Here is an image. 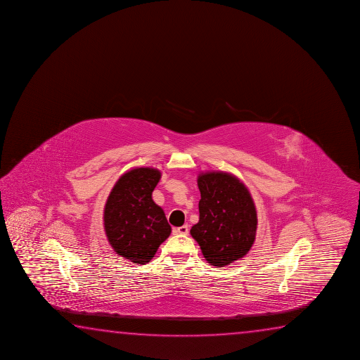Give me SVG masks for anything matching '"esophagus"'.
I'll use <instances>...</instances> for the list:
<instances>
[{
	"label": "esophagus",
	"mask_w": 360,
	"mask_h": 360,
	"mask_svg": "<svg viewBox=\"0 0 360 360\" xmlns=\"http://www.w3.org/2000/svg\"><path fill=\"white\" fill-rule=\"evenodd\" d=\"M174 233L178 235H188L189 228H188V225H182V226H179V228H176Z\"/></svg>",
	"instance_id": "esophagus-1"
}]
</instances>
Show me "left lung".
Instances as JSON below:
<instances>
[{
	"instance_id": "obj_1",
	"label": "left lung",
	"mask_w": 360,
	"mask_h": 360,
	"mask_svg": "<svg viewBox=\"0 0 360 360\" xmlns=\"http://www.w3.org/2000/svg\"><path fill=\"white\" fill-rule=\"evenodd\" d=\"M198 188L199 221L191 235L210 265L224 267L244 257L255 241V204L245 184L230 173H200Z\"/></svg>"
}]
</instances>
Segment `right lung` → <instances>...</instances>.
<instances>
[{"label":"right lung","mask_w":360,"mask_h":360,"mask_svg":"<svg viewBox=\"0 0 360 360\" xmlns=\"http://www.w3.org/2000/svg\"><path fill=\"white\" fill-rule=\"evenodd\" d=\"M161 179L156 168L140 167L115 183L104 209V229L117 255L145 265L171 234V225L152 192Z\"/></svg>","instance_id":"add662e5"}]
</instances>
